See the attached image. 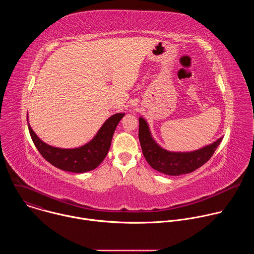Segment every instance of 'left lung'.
<instances>
[{"instance_id":"1","label":"left lung","mask_w":254,"mask_h":254,"mask_svg":"<svg viewBox=\"0 0 254 254\" xmlns=\"http://www.w3.org/2000/svg\"><path fill=\"white\" fill-rule=\"evenodd\" d=\"M138 123V139L143 157L153 169L170 176L188 174L203 166L210 160L222 140L220 137L209 146L194 152H169L162 149L154 140L146 121L139 118Z\"/></svg>"}]
</instances>
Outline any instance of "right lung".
Returning a JSON list of instances; mask_svg holds the SVG:
<instances>
[{"mask_svg":"<svg viewBox=\"0 0 254 254\" xmlns=\"http://www.w3.org/2000/svg\"><path fill=\"white\" fill-rule=\"evenodd\" d=\"M125 114H116L108 119L97 131L96 135L86 144L76 149H60L51 147L42 141L28 127L32 140L42 157L54 167L72 173H85L94 170L106 157L111 148L114 132Z\"/></svg>","mask_w":254,"mask_h":254,"instance_id":"1","label":"right lung"}]
</instances>
